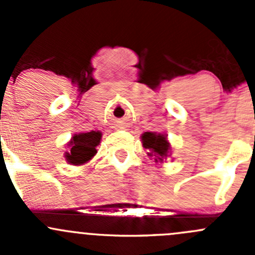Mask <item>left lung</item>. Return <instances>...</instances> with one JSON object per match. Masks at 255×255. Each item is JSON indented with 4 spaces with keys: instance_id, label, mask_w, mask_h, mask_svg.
<instances>
[{
    "instance_id": "left-lung-1",
    "label": "left lung",
    "mask_w": 255,
    "mask_h": 255,
    "mask_svg": "<svg viewBox=\"0 0 255 255\" xmlns=\"http://www.w3.org/2000/svg\"><path fill=\"white\" fill-rule=\"evenodd\" d=\"M142 140L144 148L149 149V150L151 151V153H149L150 156L154 155L156 159H159V160H163V158L168 156L169 143L163 134H155V133L145 132L142 135Z\"/></svg>"
}]
</instances>
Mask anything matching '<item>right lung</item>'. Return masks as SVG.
Returning <instances> with one entry per match:
<instances>
[{"label": "right lung", "mask_w": 255, "mask_h": 255, "mask_svg": "<svg viewBox=\"0 0 255 255\" xmlns=\"http://www.w3.org/2000/svg\"><path fill=\"white\" fill-rule=\"evenodd\" d=\"M100 140H101V133L95 130L75 134L70 142V151L65 155L66 160L74 165H81L86 163L97 153L96 145H99Z\"/></svg>", "instance_id": "1"}]
</instances>
